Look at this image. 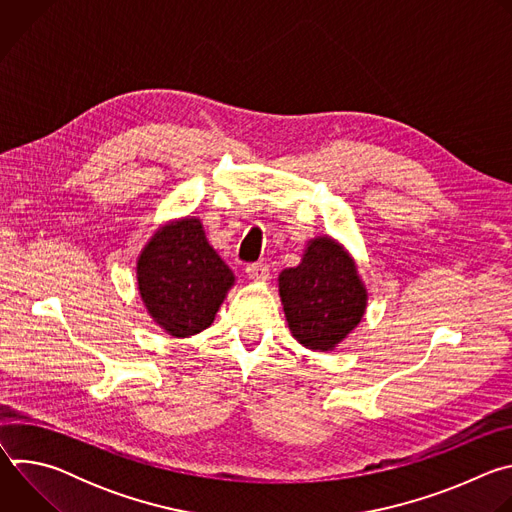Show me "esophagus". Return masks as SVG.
<instances>
[{
  "instance_id": "esophagus-1",
  "label": "esophagus",
  "mask_w": 512,
  "mask_h": 512,
  "mask_svg": "<svg viewBox=\"0 0 512 512\" xmlns=\"http://www.w3.org/2000/svg\"><path fill=\"white\" fill-rule=\"evenodd\" d=\"M247 275L253 281H265L269 277V265L267 263H251L247 265Z\"/></svg>"
}]
</instances>
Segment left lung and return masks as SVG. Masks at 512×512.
I'll use <instances>...</instances> for the list:
<instances>
[{"instance_id":"1","label":"left lung","mask_w":512,"mask_h":512,"mask_svg":"<svg viewBox=\"0 0 512 512\" xmlns=\"http://www.w3.org/2000/svg\"><path fill=\"white\" fill-rule=\"evenodd\" d=\"M279 296L287 326L310 350H332L367 310L352 257L330 237L310 241L298 267L279 273Z\"/></svg>"}]
</instances>
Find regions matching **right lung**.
I'll return each instance as SVG.
<instances>
[{"instance_id": "1", "label": "right lung", "mask_w": 512, "mask_h": 512, "mask_svg": "<svg viewBox=\"0 0 512 512\" xmlns=\"http://www.w3.org/2000/svg\"><path fill=\"white\" fill-rule=\"evenodd\" d=\"M235 283L198 218L162 227L137 259V289L156 324L188 338L208 328Z\"/></svg>"}]
</instances>
